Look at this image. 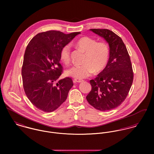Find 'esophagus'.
<instances>
[{
	"label": "esophagus",
	"mask_w": 154,
	"mask_h": 154,
	"mask_svg": "<svg viewBox=\"0 0 154 154\" xmlns=\"http://www.w3.org/2000/svg\"><path fill=\"white\" fill-rule=\"evenodd\" d=\"M82 81H83V80L80 79H77V78L73 79V82L75 83H80V82H82Z\"/></svg>",
	"instance_id": "esophagus-1"
}]
</instances>
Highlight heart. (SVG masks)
<instances>
[{
    "label": "heart",
    "mask_w": 154,
    "mask_h": 154,
    "mask_svg": "<svg viewBox=\"0 0 154 154\" xmlns=\"http://www.w3.org/2000/svg\"><path fill=\"white\" fill-rule=\"evenodd\" d=\"M76 45L85 52L84 64L74 66L67 71V74L75 78L83 79L92 75L95 71L99 72L107 66L110 57V48L104 42H99L89 37L81 38ZM60 59L68 65L70 62V48L69 44L63 46L60 50Z\"/></svg>",
    "instance_id": "obj_1"
}]
</instances>
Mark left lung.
Returning <instances> with one entry per match:
<instances>
[{"label": "left lung", "mask_w": 154, "mask_h": 154, "mask_svg": "<svg viewBox=\"0 0 154 154\" xmlns=\"http://www.w3.org/2000/svg\"><path fill=\"white\" fill-rule=\"evenodd\" d=\"M109 44L110 57L104 69L94 79L86 98L97 110L109 111L119 106L126 98L133 81L131 58L122 38L107 29H91Z\"/></svg>", "instance_id": "8db88e82"}]
</instances>
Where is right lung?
<instances>
[{"instance_id":"obj_1","label":"right lung","mask_w":154,"mask_h":154,"mask_svg":"<svg viewBox=\"0 0 154 154\" xmlns=\"http://www.w3.org/2000/svg\"><path fill=\"white\" fill-rule=\"evenodd\" d=\"M79 34L48 31L37 34L28 44L21 71L23 87L38 109L52 112L66 101L73 84L70 78H59L63 72L60 53L62 48Z\"/></svg>"}]
</instances>
